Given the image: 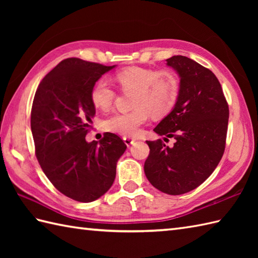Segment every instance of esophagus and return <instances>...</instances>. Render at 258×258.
<instances>
[{"instance_id":"34e87169","label":"esophagus","mask_w":258,"mask_h":258,"mask_svg":"<svg viewBox=\"0 0 258 258\" xmlns=\"http://www.w3.org/2000/svg\"><path fill=\"white\" fill-rule=\"evenodd\" d=\"M123 141H124V143L126 144V146H128V147L132 144H134V142H135V140L131 139V138H123Z\"/></svg>"}]
</instances>
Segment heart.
I'll list each match as a JSON object with an SVG mask.
<instances>
[{
    "mask_svg": "<svg viewBox=\"0 0 258 258\" xmlns=\"http://www.w3.org/2000/svg\"><path fill=\"white\" fill-rule=\"evenodd\" d=\"M123 92H134L132 106L128 113H116L108 117L104 126L108 131L124 138H134L151 114L153 117H164L176 103L178 81L172 72L144 68H126L115 75ZM116 92L106 80H98L91 90V101L97 109L107 112L113 106Z\"/></svg>",
    "mask_w": 258,
    "mask_h": 258,
    "instance_id": "obj_1",
    "label": "heart"
}]
</instances>
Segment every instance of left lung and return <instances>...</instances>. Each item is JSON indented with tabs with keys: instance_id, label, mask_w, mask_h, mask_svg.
<instances>
[{
	"instance_id": "obj_1",
	"label": "left lung",
	"mask_w": 258,
	"mask_h": 258,
	"mask_svg": "<svg viewBox=\"0 0 258 258\" xmlns=\"http://www.w3.org/2000/svg\"><path fill=\"white\" fill-rule=\"evenodd\" d=\"M179 76L176 103L154 132L174 138L168 147L162 140L146 141L150 155L144 172L155 188L168 195L195 189L220 163L226 143L228 105L211 70L182 55L166 59Z\"/></svg>"
}]
</instances>
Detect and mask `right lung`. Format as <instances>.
Here are the masks:
<instances>
[{"label": "right lung", "instance_id": "right-lung-1", "mask_svg": "<svg viewBox=\"0 0 258 258\" xmlns=\"http://www.w3.org/2000/svg\"><path fill=\"white\" fill-rule=\"evenodd\" d=\"M113 67L63 59L38 85L31 130L38 163L55 188L74 201L90 203L111 188L126 145L113 133L97 143L85 136L95 115L91 90Z\"/></svg>", "mask_w": 258, "mask_h": 258}]
</instances>
